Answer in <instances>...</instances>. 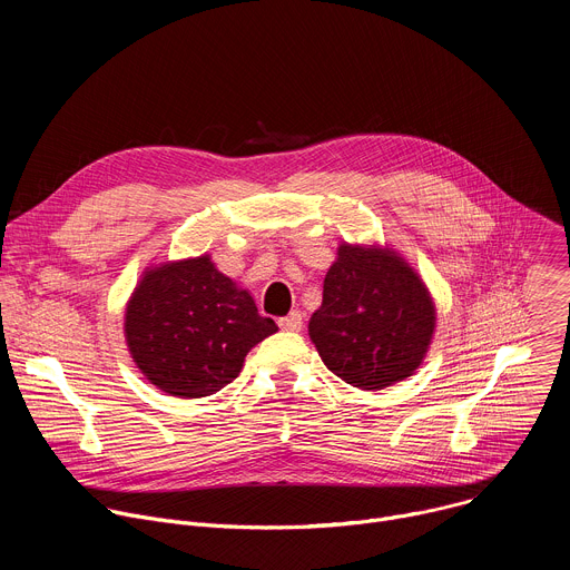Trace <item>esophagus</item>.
Returning <instances> with one entry per match:
<instances>
[{
    "mask_svg": "<svg viewBox=\"0 0 570 570\" xmlns=\"http://www.w3.org/2000/svg\"><path fill=\"white\" fill-rule=\"evenodd\" d=\"M302 324H304V315L299 311H291L286 317L279 320V327L284 332H299Z\"/></svg>",
    "mask_w": 570,
    "mask_h": 570,
    "instance_id": "esophagus-1",
    "label": "esophagus"
}]
</instances>
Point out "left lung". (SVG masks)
<instances>
[{
    "instance_id": "8db88e82",
    "label": "left lung",
    "mask_w": 570,
    "mask_h": 570,
    "mask_svg": "<svg viewBox=\"0 0 570 570\" xmlns=\"http://www.w3.org/2000/svg\"><path fill=\"white\" fill-rule=\"evenodd\" d=\"M438 327L426 282L387 243H338L308 338L345 383L376 392L424 363Z\"/></svg>"
}]
</instances>
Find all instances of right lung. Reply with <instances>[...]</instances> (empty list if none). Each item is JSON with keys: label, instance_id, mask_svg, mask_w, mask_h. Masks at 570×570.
I'll return each instance as SVG.
<instances>
[{"label": "right lung", "instance_id": "add662e5", "mask_svg": "<svg viewBox=\"0 0 570 570\" xmlns=\"http://www.w3.org/2000/svg\"><path fill=\"white\" fill-rule=\"evenodd\" d=\"M277 330L209 253L148 266L124 313L132 363L148 383L178 399L225 387L248 352Z\"/></svg>", "mask_w": 570, "mask_h": 570}]
</instances>
